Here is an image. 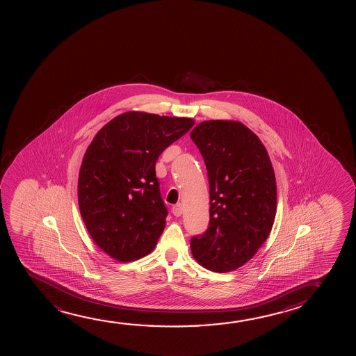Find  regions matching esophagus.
I'll return each instance as SVG.
<instances>
[{
  "mask_svg": "<svg viewBox=\"0 0 356 356\" xmlns=\"http://www.w3.org/2000/svg\"><path fill=\"white\" fill-rule=\"evenodd\" d=\"M171 210H172V214L175 215V216H181L182 211H184L181 203H177V204L174 205V207L171 208Z\"/></svg>",
  "mask_w": 356,
  "mask_h": 356,
  "instance_id": "obj_1",
  "label": "esophagus"
}]
</instances>
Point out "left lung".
Listing matches in <instances>:
<instances>
[{
  "label": "left lung",
  "instance_id": "obj_1",
  "mask_svg": "<svg viewBox=\"0 0 356 356\" xmlns=\"http://www.w3.org/2000/svg\"><path fill=\"white\" fill-rule=\"evenodd\" d=\"M209 179L210 220L191 239L198 263L214 273L241 268L273 229L277 187L268 151L242 122L208 120L191 132Z\"/></svg>",
  "mask_w": 356,
  "mask_h": 356
}]
</instances>
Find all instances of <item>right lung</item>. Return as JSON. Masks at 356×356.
<instances>
[{"instance_id":"1","label":"right lung","mask_w":356,"mask_h":356,"mask_svg":"<svg viewBox=\"0 0 356 356\" xmlns=\"http://www.w3.org/2000/svg\"><path fill=\"white\" fill-rule=\"evenodd\" d=\"M191 118L127 112L93 137L80 166L79 209L95 243L119 261L151 253L165 227L156 163Z\"/></svg>"}]
</instances>
